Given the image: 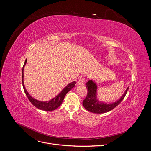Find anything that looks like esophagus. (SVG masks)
<instances>
[{
    "mask_svg": "<svg viewBox=\"0 0 151 151\" xmlns=\"http://www.w3.org/2000/svg\"><path fill=\"white\" fill-rule=\"evenodd\" d=\"M85 84V78L84 77H81L80 78L78 81H77V84L79 86L80 85H84Z\"/></svg>",
    "mask_w": 151,
    "mask_h": 151,
    "instance_id": "1",
    "label": "esophagus"
}]
</instances>
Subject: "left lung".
Here are the masks:
<instances>
[{
    "instance_id": "obj_1",
    "label": "left lung",
    "mask_w": 151,
    "mask_h": 151,
    "mask_svg": "<svg viewBox=\"0 0 151 151\" xmlns=\"http://www.w3.org/2000/svg\"><path fill=\"white\" fill-rule=\"evenodd\" d=\"M87 89L88 90L87 96L83 101V105L87 110L94 113H104L112 110L116 107L122 100L124 99L129 89V87L126 89L124 94L116 101L111 103H107L99 101L97 97L98 86L96 83L93 80H89L86 84Z\"/></svg>"
}]
</instances>
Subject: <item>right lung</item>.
<instances>
[{
  "label": "right lung",
  "mask_w": 151,
  "mask_h": 151,
  "mask_svg": "<svg viewBox=\"0 0 151 151\" xmlns=\"http://www.w3.org/2000/svg\"><path fill=\"white\" fill-rule=\"evenodd\" d=\"M26 62H27V58L26 59L23 67H22V86H23L24 93L26 94L27 97H28V98L29 99V101L36 108H37L38 109H42V110L50 111H53L55 109H56L58 106H60V104H62L63 99H64L66 94L76 86V81L72 82V83H70V84H68L65 88H63L62 90L60 93H59L58 95H57L55 97H54L52 99L49 100V101H39V100L32 97L25 88V86L24 84V68L26 64Z\"/></svg>",
  "instance_id": "1"
}]
</instances>
